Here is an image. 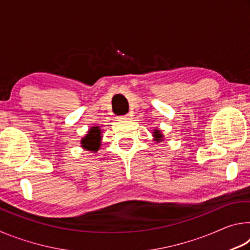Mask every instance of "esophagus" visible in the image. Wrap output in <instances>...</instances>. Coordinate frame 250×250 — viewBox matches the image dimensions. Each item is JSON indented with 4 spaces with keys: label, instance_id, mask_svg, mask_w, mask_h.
<instances>
[{
    "label": "esophagus",
    "instance_id": "1",
    "mask_svg": "<svg viewBox=\"0 0 250 250\" xmlns=\"http://www.w3.org/2000/svg\"><path fill=\"white\" fill-rule=\"evenodd\" d=\"M118 119L124 121V120H129L130 119V116L129 115H124V116H119V118Z\"/></svg>",
    "mask_w": 250,
    "mask_h": 250
}]
</instances>
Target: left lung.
Masks as SVG:
<instances>
[{"instance_id":"1","label":"left lung","mask_w":250,"mask_h":250,"mask_svg":"<svg viewBox=\"0 0 250 250\" xmlns=\"http://www.w3.org/2000/svg\"><path fill=\"white\" fill-rule=\"evenodd\" d=\"M153 137L156 141H161L163 139V134L160 132V130H154L153 132Z\"/></svg>"}]
</instances>
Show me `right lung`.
<instances>
[{"label": "right lung", "instance_id": "add662e5", "mask_svg": "<svg viewBox=\"0 0 250 250\" xmlns=\"http://www.w3.org/2000/svg\"><path fill=\"white\" fill-rule=\"evenodd\" d=\"M101 140V130L99 126H92L86 137L82 139V146L88 151L97 152L99 150Z\"/></svg>", "mask_w": 250, "mask_h": 250}]
</instances>
